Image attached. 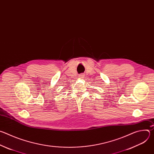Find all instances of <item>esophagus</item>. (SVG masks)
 <instances>
[{"label": "esophagus", "instance_id": "esophagus-1", "mask_svg": "<svg viewBox=\"0 0 154 154\" xmlns=\"http://www.w3.org/2000/svg\"><path fill=\"white\" fill-rule=\"evenodd\" d=\"M84 75H85L84 74H80V75H79V78H83Z\"/></svg>", "mask_w": 154, "mask_h": 154}]
</instances>
